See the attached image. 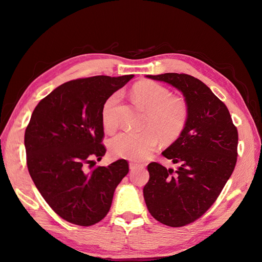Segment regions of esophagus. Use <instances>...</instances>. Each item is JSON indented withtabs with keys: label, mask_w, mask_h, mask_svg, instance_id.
Masks as SVG:
<instances>
[{
	"label": "esophagus",
	"mask_w": 262,
	"mask_h": 262,
	"mask_svg": "<svg viewBox=\"0 0 262 262\" xmlns=\"http://www.w3.org/2000/svg\"><path fill=\"white\" fill-rule=\"evenodd\" d=\"M143 167H144V165H142V164L133 163V162H131V163H130V169H131V170H133V169H137V168H143Z\"/></svg>",
	"instance_id": "34e87169"
}]
</instances>
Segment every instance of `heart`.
<instances>
[{
  "mask_svg": "<svg viewBox=\"0 0 262 262\" xmlns=\"http://www.w3.org/2000/svg\"><path fill=\"white\" fill-rule=\"evenodd\" d=\"M133 98L146 110L141 132L122 131L109 141V149L114 155L131 161H143L153 152L158 140L171 143L184 133L190 116L187 100L172 96L167 87L152 81L139 82L132 89ZM120 94L115 93L105 100L101 108V121L107 131L118 125V107Z\"/></svg>",
  "mask_w": 262,
  "mask_h": 262,
  "instance_id": "obj_1",
  "label": "heart"
}]
</instances>
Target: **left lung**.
<instances>
[{"instance_id":"obj_1","label":"left lung","mask_w":262,"mask_h":262,"mask_svg":"<svg viewBox=\"0 0 262 262\" xmlns=\"http://www.w3.org/2000/svg\"><path fill=\"white\" fill-rule=\"evenodd\" d=\"M182 92L190 116L184 133L162 153L179 168L148 164L143 189L150 215L171 227L200 219L216 201L237 162L238 131L226 105L198 78L185 73L147 75Z\"/></svg>"}]
</instances>
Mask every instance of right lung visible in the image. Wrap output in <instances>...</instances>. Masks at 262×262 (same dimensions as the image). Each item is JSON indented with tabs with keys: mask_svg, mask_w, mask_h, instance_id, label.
Wrapping results in <instances>:
<instances>
[{
	"mask_svg": "<svg viewBox=\"0 0 262 262\" xmlns=\"http://www.w3.org/2000/svg\"><path fill=\"white\" fill-rule=\"evenodd\" d=\"M133 75H97L69 81L36 106L25 131L29 175L49 207L80 226L104 219L129 162L95 166L106 153L101 108Z\"/></svg>",
	"mask_w": 262,
	"mask_h": 262,
	"instance_id": "right-lung-1",
	"label": "right lung"
}]
</instances>
